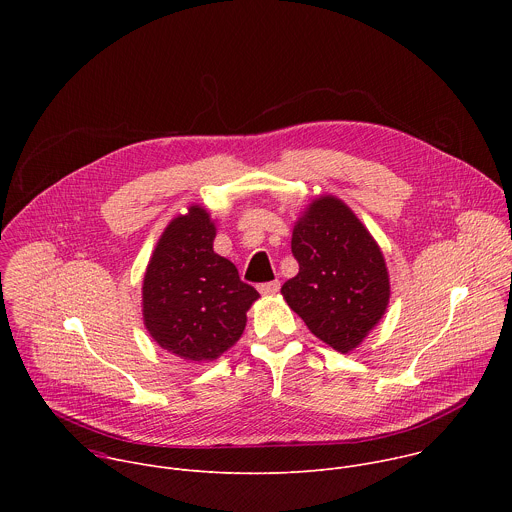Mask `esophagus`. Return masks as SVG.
Segmentation results:
<instances>
[{
    "instance_id": "esophagus-1",
    "label": "esophagus",
    "mask_w": 512,
    "mask_h": 512,
    "mask_svg": "<svg viewBox=\"0 0 512 512\" xmlns=\"http://www.w3.org/2000/svg\"><path fill=\"white\" fill-rule=\"evenodd\" d=\"M257 289H259V294H263V296H273L279 291V281L273 279V281H267V283H259Z\"/></svg>"
}]
</instances>
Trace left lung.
<instances>
[{
  "mask_svg": "<svg viewBox=\"0 0 512 512\" xmlns=\"http://www.w3.org/2000/svg\"><path fill=\"white\" fill-rule=\"evenodd\" d=\"M291 253L300 271L281 287L287 306L334 350H354L389 306L377 241L340 198L320 196L298 218Z\"/></svg>",
  "mask_w": 512,
  "mask_h": 512,
  "instance_id": "obj_1",
  "label": "left lung"
}]
</instances>
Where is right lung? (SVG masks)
I'll use <instances>...</instances> for the list:
<instances>
[{
  "mask_svg": "<svg viewBox=\"0 0 512 512\" xmlns=\"http://www.w3.org/2000/svg\"><path fill=\"white\" fill-rule=\"evenodd\" d=\"M216 227L194 204L162 233L145 269L143 324L168 352L214 360L243 334L247 310L259 298L237 267L212 249Z\"/></svg>",
  "mask_w": 512,
  "mask_h": 512,
  "instance_id": "add662e5",
  "label": "right lung"
}]
</instances>
